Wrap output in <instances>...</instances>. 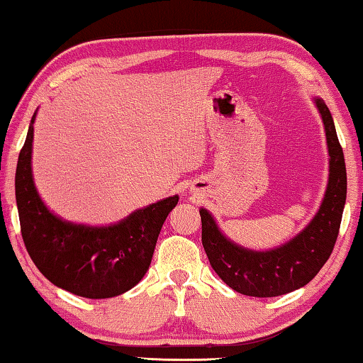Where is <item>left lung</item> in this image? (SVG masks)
I'll use <instances>...</instances> for the list:
<instances>
[{
    "mask_svg": "<svg viewBox=\"0 0 363 363\" xmlns=\"http://www.w3.org/2000/svg\"><path fill=\"white\" fill-rule=\"evenodd\" d=\"M314 104L327 136L328 184L318 211L303 230L275 248L250 250L225 237L213 214L200 208L205 253L214 272L237 293L255 298L291 293L309 284L333 251L346 203V163L327 104L320 97Z\"/></svg>",
    "mask_w": 363,
    "mask_h": 363,
    "instance_id": "8db88e82",
    "label": "left lung"
}]
</instances>
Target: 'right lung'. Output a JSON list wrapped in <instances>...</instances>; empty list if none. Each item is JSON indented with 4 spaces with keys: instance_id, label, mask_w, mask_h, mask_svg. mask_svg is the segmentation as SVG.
<instances>
[{
    "instance_id": "1",
    "label": "right lung",
    "mask_w": 363,
    "mask_h": 363,
    "mask_svg": "<svg viewBox=\"0 0 363 363\" xmlns=\"http://www.w3.org/2000/svg\"><path fill=\"white\" fill-rule=\"evenodd\" d=\"M33 113L16 169V201L22 238L45 277L62 290L106 299L136 286L149 270L157 238L179 195L139 208L110 225L65 220L41 200L32 171Z\"/></svg>"
}]
</instances>
